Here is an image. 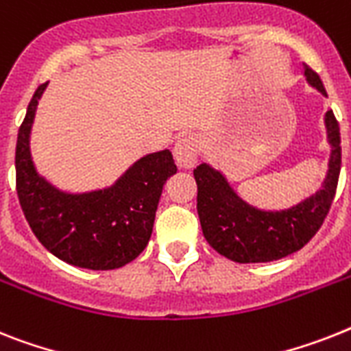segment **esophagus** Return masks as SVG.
I'll return each instance as SVG.
<instances>
[{"instance_id":"obj_1","label":"esophagus","mask_w":351,"mask_h":351,"mask_svg":"<svg viewBox=\"0 0 351 351\" xmlns=\"http://www.w3.org/2000/svg\"><path fill=\"white\" fill-rule=\"evenodd\" d=\"M173 159L179 169H192L199 159V140L195 136H182L173 147Z\"/></svg>"}]
</instances>
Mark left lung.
<instances>
[{
  "label": "left lung",
  "instance_id": "8db88e82",
  "mask_svg": "<svg viewBox=\"0 0 351 351\" xmlns=\"http://www.w3.org/2000/svg\"><path fill=\"white\" fill-rule=\"evenodd\" d=\"M308 86L326 97L319 75L305 68ZM330 145L328 170L321 186L300 202L283 210H263L237 193L226 173L210 163L193 170L197 181V213L208 244L226 258L239 263L280 260L300 251L317 233L337 188L341 172V136L334 112L325 114Z\"/></svg>",
  "mask_w": 351,
  "mask_h": 351
}]
</instances>
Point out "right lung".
<instances>
[{
    "label": "right lung",
    "mask_w": 351,
    "mask_h": 351,
    "mask_svg": "<svg viewBox=\"0 0 351 351\" xmlns=\"http://www.w3.org/2000/svg\"><path fill=\"white\" fill-rule=\"evenodd\" d=\"M46 84L34 93L16 145V188L23 213L39 242L75 267L109 271L147 247L165 182L178 172L169 149L141 156L111 186L66 192L36 169L30 134Z\"/></svg>",
    "instance_id": "add662e5"
}]
</instances>
